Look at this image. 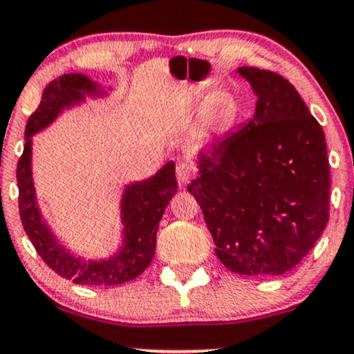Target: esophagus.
Here are the masks:
<instances>
[{
  "mask_svg": "<svg viewBox=\"0 0 354 354\" xmlns=\"http://www.w3.org/2000/svg\"><path fill=\"white\" fill-rule=\"evenodd\" d=\"M194 176H196V168H194L193 163H189V161H186V160L178 161L176 180H178V183H180V186L188 185V183L193 180Z\"/></svg>",
  "mask_w": 354,
  "mask_h": 354,
  "instance_id": "esophagus-1",
  "label": "esophagus"
}]
</instances>
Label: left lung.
Here are the masks:
<instances>
[{"label": "left lung", "mask_w": 354, "mask_h": 354, "mask_svg": "<svg viewBox=\"0 0 354 354\" xmlns=\"http://www.w3.org/2000/svg\"><path fill=\"white\" fill-rule=\"evenodd\" d=\"M238 71L258 96L254 116L201 154L188 191L223 265L245 276L283 274L310 253L330 218L326 140L284 76Z\"/></svg>", "instance_id": "8db88e82"}]
</instances>
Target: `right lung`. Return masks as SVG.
<instances>
[{"mask_svg": "<svg viewBox=\"0 0 354 354\" xmlns=\"http://www.w3.org/2000/svg\"><path fill=\"white\" fill-rule=\"evenodd\" d=\"M95 91V84L83 75H63L53 80L44 88L41 103L28 118L24 129V149L16 168L18 180V206L23 228L33 243L36 253L55 273L71 279L76 284L88 286H115L131 281L140 276L151 263L156 250V231L160 219L178 185L174 178V163L165 165L149 180L129 185L123 196L124 246L120 254L106 261H86L75 258L61 248L50 230L41 221L35 200L31 180V136L48 126L59 115L63 108L81 101L84 93Z\"/></svg>", "mask_w": 354, "mask_h": 354, "instance_id": "1", "label": "right lung"}]
</instances>
